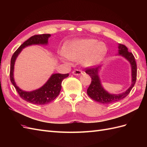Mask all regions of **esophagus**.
Wrapping results in <instances>:
<instances>
[{
    "instance_id": "1",
    "label": "esophagus",
    "mask_w": 147,
    "mask_h": 147,
    "mask_svg": "<svg viewBox=\"0 0 147 147\" xmlns=\"http://www.w3.org/2000/svg\"><path fill=\"white\" fill-rule=\"evenodd\" d=\"M72 74L74 75H80L82 74V72L80 70H78V69H75L74 70L73 72H72Z\"/></svg>"
}]
</instances>
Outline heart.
<instances>
[{
	"label": "heart",
	"mask_w": 147,
	"mask_h": 147,
	"mask_svg": "<svg viewBox=\"0 0 147 147\" xmlns=\"http://www.w3.org/2000/svg\"><path fill=\"white\" fill-rule=\"evenodd\" d=\"M107 48L104 43L92 38H79L70 42L64 48V54L60 56L65 63L80 59L86 67H92L104 58Z\"/></svg>",
	"instance_id": "obj_1"
}]
</instances>
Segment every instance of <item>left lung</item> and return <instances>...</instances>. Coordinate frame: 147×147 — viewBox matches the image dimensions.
<instances>
[{"instance_id": "left-lung-1", "label": "left lung", "mask_w": 147, "mask_h": 147, "mask_svg": "<svg viewBox=\"0 0 147 147\" xmlns=\"http://www.w3.org/2000/svg\"><path fill=\"white\" fill-rule=\"evenodd\" d=\"M118 55L123 56L131 64L132 81L131 86L127 90L120 94H110L107 91L102 85L99 72L101 65L96 67L88 68L86 73L91 78V83L87 90V94L91 98L102 104H111L119 101L126 97L134 87L137 78V65L134 55L128 51L127 48L122 44H118Z\"/></svg>"}]
</instances>
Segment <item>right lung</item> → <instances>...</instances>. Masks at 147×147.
Returning a JSON list of instances; mask_svg holds the SVG:
<instances>
[{"label": "right lung", "mask_w": 147, "mask_h": 147, "mask_svg": "<svg viewBox=\"0 0 147 147\" xmlns=\"http://www.w3.org/2000/svg\"><path fill=\"white\" fill-rule=\"evenodd\" d=\"M51 35L44 34L35 35L25 41L13 53L11 59L10 77L13 85L20 97L29 103L37 105H44L50 103L59 94L61 90L62 81L69 76V74H53L48 81L40 88L32 91L22 90L17 86L14 79V65L18 56L20 55L23 48L33 45H47L48 38Z\"/></svg>", "instance_id": "obj_1"}]
</instances>
